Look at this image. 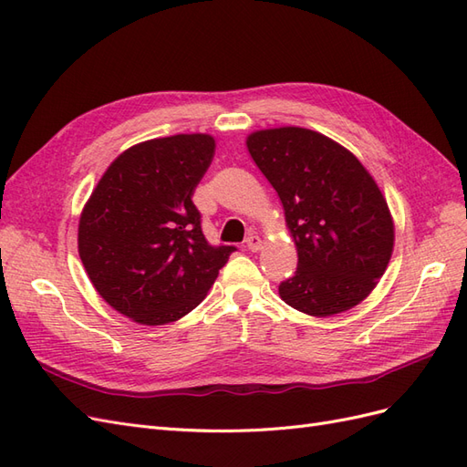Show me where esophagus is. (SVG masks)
<instances>
[{
    "instance_id": "esophagus-1",
    "label": "esophagus",
    "mask_w": 467,
    "mask_h": 467,
    "mask_svg": "<svg viewBox=\"0 0 467 467\" xmlns=\"http://www.w3.org/2000/svg\"><path fill=\"white\" fill-rule=\"evenodd\" d=\"M263 245V239L257 234H249V237L245 239V247L249 251H259Z\"/></svg>"
}]
</instances>
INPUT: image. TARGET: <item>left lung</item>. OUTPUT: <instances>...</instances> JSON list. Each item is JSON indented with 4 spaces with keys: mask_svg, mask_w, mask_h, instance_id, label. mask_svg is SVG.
Instances as JSON below:
<instances>
[{
    "mask_svg": "<svg viewBox=\"0 0 467 467\" xmlns=\"http://www.w3.org/2000/svg\"><path fill=\"white\" fill-rule=\"evenodd\" d=\"M247 150L278 192L298 249L280 298L316 317L360 304L393 251V222L376 181L348 150L298 126L253 132Z\"/></svg>",
    "mask_w": 467,
    "mask_h": 467,
    "instance_id": "obj_1",
    "label": "left lung"
}]
</instances>
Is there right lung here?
Returning a JSON list of instances; mask_svg holds the SVG:
<instances>
[{"label":"right lung","mask_w":467,"mask_h":467,"mask_svg":"<svg viewBox=\"0 0 467 467\" xmlns=\"http://www.w3.org/2000/svg\"><path fill=\"white\" fill-rule=\"evenodd\" d=\"M214 148L208 134L136 144L109 165L81 212L78 249L89 280L136 323L187 316L237 251L206 242L192 202Z\"/></svg>","instance_id":"right-lung-1"}]
</instances>
